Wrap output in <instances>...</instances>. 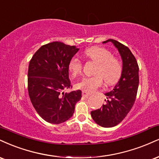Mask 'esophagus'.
I'll return each instance as SVG.
<instances>
[{
	"label": "esophagus",
	"mask_w": 159,
	"mask_h": 159,
	"mask_svg": "<svg viewBox=\"0 0 159 159\" xmlns=\"http://www.w3.org/2000/svg\"><path fill=\"white\" fill-rule=\"evenodd\" d=\"M82 95H83L84 97H86V98H87V97H89V95H90V93H87V92H86V91H83V92H82Z\"/></svg>",
	"instance_id": "34e87169"
}]
</instances>
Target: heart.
Segmentation results:
<instances>
[{
    "label": "heart",
    "instance_id": "1",
    "mask_svg": "<svg viewBox=\"0 0 159 159\" xmlns=\"http://www.w3.org/2000/svg\"><path fill=\"white\" fill-rule=\"evenodd\" d=\"M84 55L96 64L94 70L95 75L81 78L76 84L78 89L91 93L102 86L103 79L107 85H112L121 78L123 65L120 59L114 57L110 50L94 47L86 49ZM68 68L72 75L76 76L81 72L83 64L78 58L73 57L69 62Z\"/></svg>",
    "mask_w": 159,
    "mask_h": 159
}]
</instances>
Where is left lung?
<instances>
[{
    "label": "left lung",
    "instance_id": "left-lung-1",
    "mask_svg": "<svg viewBox=\"0 0 159 159\" xmlns=\"http://www.w3.org/2000/svg\"><path fill=\"white\" fill-rule=\"evenodd\" d=\"M118 49L123 61L121 78L112 91L105 93L107 100L101 108L91 112L93 119L103 127H112L124 119L134 104L139 84V65L127 47L116 40L109 39Z\"/></svg>",
    "mask_w": 159,
    "mask_h": 159
}]
</instances>
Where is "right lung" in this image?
Listing matches in <instances>:
<instances>
[{
  "instance_id": "add662e5",
  "label": "right lung",
  "mask_w": 159,
  "mask_h": 159,
  "mask_svg": "<svg viewBox=\"0 0 159 159\" xmlns=\"http://www.w3.org/2000/svg\"><path fill=\"white\" fill-rule=\"evenodd\" d=\"M79 50L75 46L55 41L43 45L33 55L28 69V93L34 108L51 124L67 121L75 112L81 91L64 93L72 88L68 64Z\"/></svg>"
}]
</instances>
